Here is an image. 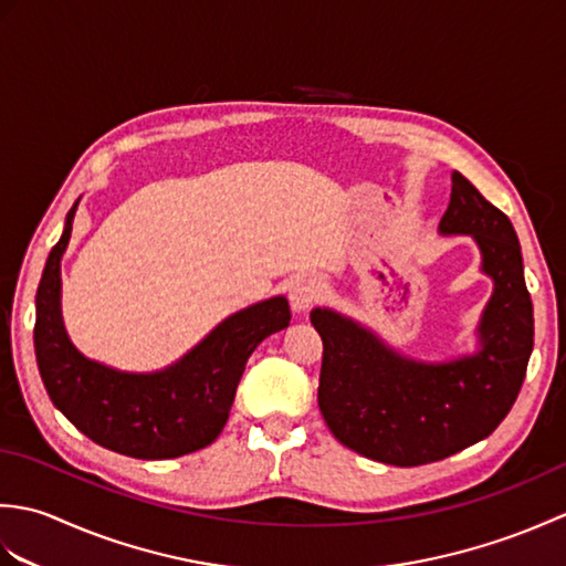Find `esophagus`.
Segmentation results:
<instances>
[{
	"mask_svg": "<svg viewBox=\"0 0 566 566\" xmlns=\"http://www.w3.org/2000/svg\"><path fill=\"white\" fill-rule=\"evenodd\" d=\"M323 294H326V284H323L318 276H314V274H304L292 284L290 302H292L294 311L304 314V311H308L311 306L321 302Z\"/></svg>",
	"mask_w": 566,
	"mask_h": 566,
	"instance_id": "1",
	"label": "esophagus"
}]
</instances>
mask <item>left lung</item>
<instances>
[{"label": "left lung", "mask_w": 566, "mask_h": 566, "mask_svg": "<svg viewBox=\"0 0 566 566\" xmlns=\"http://www.w3.org/2000/svg\"><path fill=\"white\" fill-rule=\"evenodd\" d=\"M442 235H472L494 294L479 321V350L416 363L331 308L311 311L323 340L318 406L345 448L384 464L438 462L489 438L509 416L533 353V302L509 216L452 172Z\"/></svg>", "instance_id": "1"}]
</instances>
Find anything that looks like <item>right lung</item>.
<instances>
[{"instance_id": "obj_1", "label": "right lung", "mask_w": 566, "mask_h": 566, "mask_svg": "<svg viewBox=\"0 0 566 566\" xmlns=\"http://www.w3.org/2000/svg\"><path fill=\"white\" fill-rule=\"evenodd\" d=\"M75 209L77 201L35 292L33 345L48 396L90 440L136 460H172L207 448L226 426L252 350L290 326V304L272 296L238 311L182 359L150 375L94 363L70 343L60 316V260Z\"/></svg>"}]
</instances>
